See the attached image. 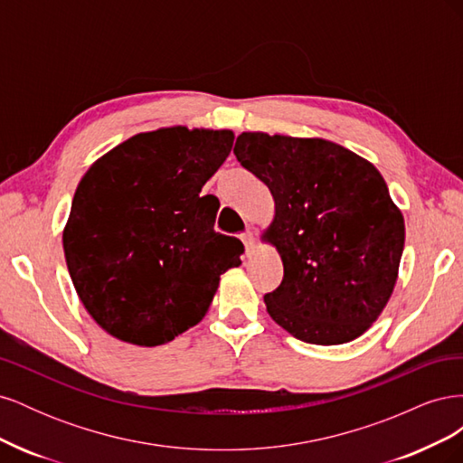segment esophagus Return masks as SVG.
<instances>
[{
	"label": "esophagus",
	"instance_id": "esophagus-1",
	"mask_svg": "<svg viewBox=\"0 0 463 463\" xmlns=\"http://www.w3.org/2000/svg\"><path fill=\"white\" fill-rule=\"evenodd\" d=\"M241 241H243V245H245V253H247V255L253 253V250H255V235H253V232L247 230V232L241 235Z\"/></svg>",
	"mask_w": 463,
	"mask_h": 463
}]
</instances>
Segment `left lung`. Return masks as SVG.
<instances>
[{
	"instance_id": "obj_1",
	"label": "left lung",
	"mask_w": 463,
	"mask_h": 463,
	"mask_svg": "<svg viewBox=\"0 0 463 463\" xmlns=\"http://www.w3.org/2000/svg\"><path fill=\"white\" fill-rule=\"evenodd\" d=\"M233 154L274 197L269 241L284 278L266 311L298 340L338 345L378 318L396 286L405 226L386 181L325 138L241 133Z\"/></svg>"
}]
</instances>
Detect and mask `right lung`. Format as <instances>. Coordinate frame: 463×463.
Here are the masks:
<instances>
[{
    "label": "right lung",
    "mask_w": 463,
    "mask_h": 463,
    "mask_svg": "<svg viewBox=\"0 0 463 463\" xmlns=\"http://www.w3.org/2000/svg\"><path fill=\"white\" fill-rule=\"evenodd\" d=\"M233 146V131L138 133L82 175L63 230L77 296L114 338L154 347L206 315L220 274L243 243L214 230L218 199L201 197Z\"/></svg>",
    "instance_id": "right-lung-1"
}]
</instances>
